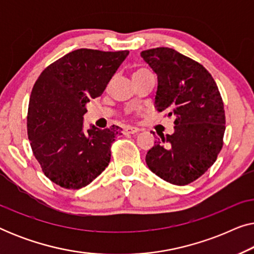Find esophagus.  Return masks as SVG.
Listing matches in <instances>:
<instances>
[{"mask_svg":"<svg viewBox=\"0 0 254 254\" xmlns=\"http://www.w3.org/2000/svg\"><path fill=\"white\" fill-rule=\"evenodd\" d=\"M138 131V128H135V127H126L124 129V133L128 135V134H136Z\"/></svg>","mask_w":254,"mask_h":254,"instance_id":"1","label":"esophagus"}]
</instances>
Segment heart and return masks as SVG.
<instances>
[{
  "mask_svg": "<svg viewBox=\"0 0 254 254\" xmlns=\"http://www.w3.org/2000/svg\"><path fill=\"white\" fill-rule=\"evenodd\" d=\"M148 70L147 69H143V68H141V69H136V70H135L134 72H133V77H135V76H140V75H144V74H148Z\"/></svg>",
  "mask_w": 254,
  "mask_h": 254,
  "instance_id": "heart-1",
  "label": "heart"
}]
</instances>
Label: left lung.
Wrapping results in <instances>:
<instances>
[{
	"label": "left lung",
	"mask_w": 254,
	"mask_h": 254,
	"mask_svg": "<svg viewBox=\"0 0 254 254\" xmlns=\"http://www.w3.org/2000/svg\"><path fill=\"white\" fill-rule=\"evenodd\" d=\"M141 58L157 75L155 109L175 117L173 134H159L145 163L165 182L187 185L214 164L223 145L225 113L220 91L203 65L172 48L143 51Z\"/></svg>",
	"instance_id": "obj_1"
}]
</instances>
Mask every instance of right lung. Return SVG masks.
<instances>
[{
    "instance_id": "obj_1",
    "label": "right lung",
    "mask_w": 254,
    "mask_h": 254,
    "mask_svg": "<svg viewBox=\"0 0 254 254\" xmlns=\"http://www.w3.org/2000/svg\"><path fill=\"white\" fill-rule=\"evenodd\" d=\"M128 51H72L45 69L31 92L27 135L45 176L68 190L82 189L109 165L111 145L123 128L84 129L90 99L98 98Z\"/></svg>"
}]
</instances>
